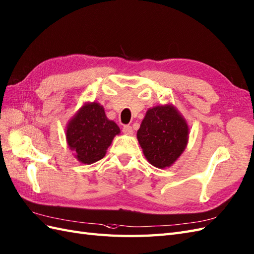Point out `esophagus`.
I'll return each mask as SVG.
<instances>
[{
  "mask_svg": "<svg viewBox=\"0 0 254 254\" xmlns=\"http://www.w3.org/2000/svg\"><path fill=\"white\" fill-rule=\"evenodd\" d=\"M122 132L125 134H127V135H131L133 134V128L131 126H123L122 127Z\"/></svg>",
  "mask_w": 254,
  "mask_h": 254,
  "instance_id": "obj_1",
  "label": "esophagus"
}]
</instances>
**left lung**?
Returning <instances> with one entry per match:
<instances>
[{
	"instance_id": "obj_1",
	"label": "left lung",
	"mask_w": 254,
	"mask_h": 254,
	"mask_svg": "<svg viewBox=\"0 0 254 254\" xmlns=\"http://www.w3.org/2000/svg\"><path fill=\"white\" fill-rule=\"evenodd\" d=\"M188 134L186 120L175 107L165 105L148 110L137 131V139L149 163L165 168L184 152Z\"/></svg>"
}]
</instances>
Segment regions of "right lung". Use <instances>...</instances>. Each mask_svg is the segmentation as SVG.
I'll use <instances>...</instances> for the list:
<instances>
[{
    "label": "right lung",
    "mask_w": 254,
    "mask_h": 254,
    "mask_svg": "<svg viewBox=\"0 0 254 254\" xmlns=\"http://www.w3.org/2000/svg\"><path fill=\"white\" fill-rule=\"evenodd\" d=\"M119 133V127L106 118L100 104L91 103L82 106L69 121L66 139L78 161L92 164L105 157L107 148Z\"/></svg>",
    "instance_id": "obj_1"
}]
</instances>
